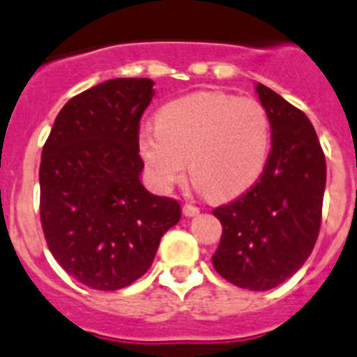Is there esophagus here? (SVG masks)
I'll list each match as a JSON object with an SVG mask.
<instances>
[{
  "instance_id": "1",
  "label": "esophagus",
  "mask_w": 357,
  "mask_h": 357,
  "mask_svg": "<svg viewBox=\"0 0 357 357\" xmlns=\"http://www.w3.org/2000/svg\"><path fill=\"white\" fill-rule=\"evenodd\" d=\"M198 213H199V208L196 207V205H190V204L183 205V214L185 216H188V218H190V216H196Z\"/></svg>"
}]
</instances>
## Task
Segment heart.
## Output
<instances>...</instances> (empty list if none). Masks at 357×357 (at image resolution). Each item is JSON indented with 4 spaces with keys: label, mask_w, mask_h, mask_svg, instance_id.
Listing matches in <instances>:
<instances>
[{
    "label": "heart",
    "mask_w": 357,
    "mask_h": 357,
    "mask_svg": "<svg viewBox=\"0 0 357 357\" xmlns=\"http://www.w3.org/2000/svg\"><path fill=\"white\" fill-rule=\"evenodd\" d=\"M150 178L169 190L188 174L211 199H231L262 176L271 149V117L260 100L198 91L165 104L155 128L137 139Z\"/></svg>",
    "instance_id": "1"
}]
</instances>
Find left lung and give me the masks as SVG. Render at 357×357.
<instances>
[{
    "label": "left lung",
    "mask_w": 357,
    "mask_h": 357,
    "mask_svg": "<svg viewBox=\"0 0 357 357\" xmlns=\"http://www.w3.org/2000/svg\"><path fill=\"white\" fill-rule=\"evenodd\" d=\"M271 150L259 181L213 214L222 240L213 266L225 280L253 291L282 284L306 262L321 229L326 161L310 119L264 84Z\"/></svg>",
    "instance_id": "obj_1"
}]
</instances>
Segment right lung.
Masks as SVG:
<instances>
[{
    "label": "right lung",
    "mask_w": 357,
    "mask_h": 357,
    "mask_svg": "<svg viewBox=\"0 0 357 357\" xmlns=\"http://www.w3.org/2000/svg\"><path fill=\"white\" fill-rule=\"evenodd\" d=\"M152 86L150 78H113L86 89L60 109L43 144V236L58 264L93 289L143 277L181 218L178 199L153 196L139 179V123Z\"/></svg>",
    "instance_id": "1"
}]
</instances>
